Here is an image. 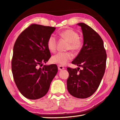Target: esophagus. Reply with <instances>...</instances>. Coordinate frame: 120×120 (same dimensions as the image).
<instances>
[{
	"label": "esophagus",
	"mask_w": 120,
	"mask_h": 120,
	"mask_svg": "<svg viewBox=\"0 0 120 120\" xmlns=\"http://www.w3.org/2000/svg\"><path fill=\"white\" fill-rule=\"evenodd\" d=\"M63 69H64V68L63 67L62 65H58V70H59V71H61V70Z\"/></svg>",
	"instance_id": "esophagus-1"
}]
</instances>
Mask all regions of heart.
<instances>
[{
  "mask_svg": "<svg viewBox=\"0 0 120 120\" xmlns=\"http://www.w3.org/2000/svg\"><path fill=\"white\" fill-rule=\"evenodd\" d=\"M59 36L62 39L69 41L67 49L71 50L74 53H77L81 50L83 46V41L79 38L78 33L72 29H67L59 33ZM57 38L53 35L48 37L47 41V46L51 52H55L57 48ZM72 54L70 52H60L54 55L51 58L53 63H57L60 65H64L72 60Z\"/></svg>",
  "mask_w": 120,
  "mask_h": 120,
  "instance_id": "1",
  "label": "heart"
}]
</instances>
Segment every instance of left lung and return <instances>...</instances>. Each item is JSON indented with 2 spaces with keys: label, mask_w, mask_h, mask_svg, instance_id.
I'll list each match as a JSON object with an SVG mask.
<instances>
[{
  "label": "left lung",
  "mask_w": 120,
  "mask_h": 120,
  "mask_svg": "<svg viewBox=\"0 0 120 120\" xmlns=\"http://www.w3.org/2000/svg\"><path fill=\"white\" fill-rule=\"evenodd\" d=\"M77 24L82 28L84 44L72 63L83 70L68 67L67 83L70 94L82 99L90 97L98 89L105 72L107 54L100 35L85 23Z\"/></svg>",
  "instance_id": "left-lung-1"
}]
</instances>
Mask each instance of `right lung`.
Returning <instances> with one entry per match:
<instances>
[{"mask_svg":"<svg viewBox=\"0 0 120 120\" xmlns=\"http://www.w3.org/2000/svg\"><path fill=\"white\" fill-rule=\"evenodd\" d=\"M55 29L32 24L19 35L14 45L11 61L13 79L20 92L29 99L45 95L57 73L55 64L40 67L51 57L47 41Z\"/></svg>","mask_w":120,"mask_h":120,"instance_id":"obj_1","label":"right lung"}]
</instances>
